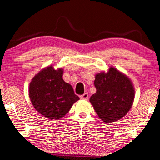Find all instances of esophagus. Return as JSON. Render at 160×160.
I'll return each instance as SVG.
<instances>
[{
	"label": "esophagus",
	"mask_w": 160,
	"mask_h": 160,
	"mask_svg": "<svg viewBox=\"0 0 160 160\" xmlns=\"http://www.w3.org/2000/svg\"><path fill=\"white\" fill-rule=\"evenodd\" d=\"M88 97H89V95L88 93H87V92H85V93H83V95H81V96H80V98L81 99H88Z\"/></svg>",
	"instance_id": "1"
}]
</instances>
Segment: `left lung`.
Here are the masks:
<instances>
[{
	"label": "left lung",
	"mask_w": 160,
	"mask_h": 160,
	"mask_svg": "<svg viewBox=\"0 0 160 160\" xmlns=\"http://www.w3.org/2000/svg\"><path fill=\"white\" fill-rule=\"evenodd\" d=\"M96 93L89 99L94 110L105 122H114L128 112L134 99V89L128 77L114 68L96 75Z\"/></svg>",
	"instance_id": "1"
}]
</instances>
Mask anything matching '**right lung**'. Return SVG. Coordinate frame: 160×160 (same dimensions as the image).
I'll return each mask as SVG.
<instances>
[{
    "mask_svg": "<svg viewBox=\"0 0 160 160\" xmlns=\"http://www.w3.org/2000/svg\"><path fill=\"white\" fill-rule=\"evenodd\" d=\"M63 70L45 68L38 73L29 84V98L36 111L51 120H58L69 112L80 99L73 87L62 78Z\"/></svg>",
    "mask_w": 160,
    "mask_h": 160,
    "instance_id": "add662e5",
    "label": "right lung"
}]
</instances>
